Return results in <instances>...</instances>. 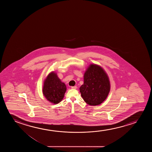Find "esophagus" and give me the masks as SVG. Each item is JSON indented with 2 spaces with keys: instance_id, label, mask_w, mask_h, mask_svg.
<instances>
[{
  "instance_id": "obj_1",
  "label": "esophagus",
  "mask_w": 152,
  "mask_h": 152,
  "mask_svg": "<svg viewBox=\"0 0 152 152\" xmlns=\"http://www.w3.org/2000/svg\"><path fill=\"white\" fill-rule=\"evenodd\" d=\"M71 88L73 89H76L77 87L76 86H72V87H71Z\"/></svg>"
}]
</instances>
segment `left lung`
I'll use <instances>...</instances> for the list:
<instances>
[{
    "label": "left lung",
    "mask_w": 152,
    "mask_h": 152,
    "mask_svg": "<svg viewBox=\"0 0 152 152\" xmlns=\"http://www.w3.org/2000/svg\"><path fill=\"white\" fill-rule=\"evenodd\" d=\"M108 75L102 67L95 64L88 66L83 76V84L79 88L87 104L96 106L105 100L110 91Z\"/></svg>",
    "instance_id": "8db88e82"
}]
</instances>
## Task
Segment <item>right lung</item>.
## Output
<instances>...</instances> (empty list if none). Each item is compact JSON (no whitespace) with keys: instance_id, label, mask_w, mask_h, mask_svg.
<instances>
[{"instance_id":"1","label":"right lung","mask_w":152,"mask_h":152,"mask_svg":"<svg viewBox=\"0 0 152 152\" xmlns=\"http://www.w3.org/2000/svg\"><path fill=\"white\" fill-rule=\"evenodd\" d=\"M66 91V86L61 80L56 73L52 72L44 81L42 93L49 102L58 104L62 100Z\"/></svg>"}]
</instances>
